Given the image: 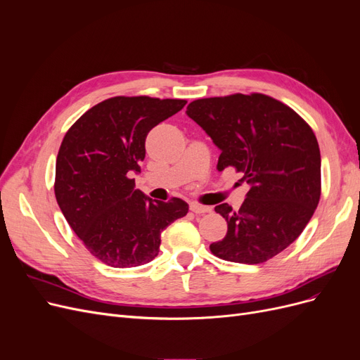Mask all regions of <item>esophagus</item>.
<instances>
[{"label": "esophagus", "instance_id": "obj_1", "mask_svg": "<svg viewBox=\"0 0 360 360\" xmlns=\"http://www.w3.org/2000/svg\"><path fill=\"white\" fill-rule=\"evenodd\" d=\"M212 209L210 207L207 205H201V204H197V202H192L191 204V212L197 213V214H202V213H209Z\"/></svg>", "mask_w": 360, "mask_h": 360}]
</instances>
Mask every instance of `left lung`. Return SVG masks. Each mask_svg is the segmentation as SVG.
I'll list each match as a JSON object with an SVG mask.
<instances>
[{
	"mask_svg": "<svg viewBox=\"0 0 360 360\" xmlns=\"http://www.w3.org/2000/svg\"><path fill=\"white\" fill-rule=\"evenodd\" d=\"M186 114L221 150L217 169L243 172L249 184L238 210L214 207L226 236L210 250L222 259L259 264L287 249L308 225L321 195V156L308 123L266 94L198 99Z\"/></svg>",
	"mask_w": 360,
	"mask_h": 360,
	"instance_id": "obj_1",
	"label": "left lung"
}]
</instances>
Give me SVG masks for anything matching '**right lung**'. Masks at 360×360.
I'll return each mask as SVG.
<instances>
[{
  "instance_id": "obj_1",
  "label": "right lung",
  "mask_w": 360,
  "mask_h": 360,
  "mask_svg": "<svg viewBox=\"0 0 360 360\" xmlns=\"http://www.w3.org/2000/svg\"><path fill=\"white\" fill-rule=\"evenodd\" d=\"M186 105L180 99L117 96L86 111L64 135L56 165V198L85 248L111 267L147 264L160 233L189 205L151 200L135 189L147 134Z\"/></svg>"
}]
</instances>
